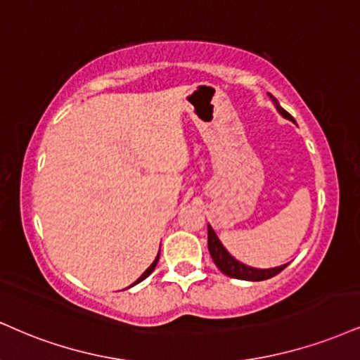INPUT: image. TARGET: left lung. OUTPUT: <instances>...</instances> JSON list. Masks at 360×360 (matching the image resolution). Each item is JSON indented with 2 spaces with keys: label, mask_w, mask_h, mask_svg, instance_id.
Wrapping results in <instances>:
<instances>
[{
  "label": "left lung",
  "mask_w": 360,
  "mask_h": 360,
  "mask_svg": "<svg viewBox=\"0 0 360 360\" xmlns=\"http://www.w3.org/2000/svg\"><path fill=\"white\" fill-rule=\"evenodd\" d=\"M274 102L276 105V110H278L280 114L285 117V119L293 120V117L290 115L285 109H281L280 103L276 102L275 98H274ZM207 250H210V255H211V258H213V262L216 263V266H218L224 275L231 276V278H238V280H248V281L268 280V278H271V276L278 275L280 271L283 270V268H287V265H288L287 263V265L266 268V270L243 265V263L238 262V259H235L231 255L228 253L226 248H224V246L221 245V241L218 240V236H216V233L213 231V228L211 226H207Z\"/></svg>",
  "instance_id": "obj_1"
}]
</instances>
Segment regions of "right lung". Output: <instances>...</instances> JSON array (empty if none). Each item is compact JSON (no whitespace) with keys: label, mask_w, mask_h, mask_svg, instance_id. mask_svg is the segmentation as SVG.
Returning <instances> with one entry per match:
<instances>
[{"label":"right lung","mask_w":360,"mask_h":360,"mask_svg":"<svg viewBox=\"0 0 360 360\" xmlns=\"http://www.w3.org/2000/svg\"><path fill=\"white\" fill-rule=\"evenodd\" d=\"M158 262H159V255H158V258H155V259H154V262H153V265H150L149 268H147V270L144 271V274H142L141 276H139V278H137V281H134V283L131 285V287H134V285H137V283H139V281L146 280V278H147V276H149L150 274H153V271H154V268H155V265H158Z\"/></svg>","instance_id":"obj_1"}]
</instances>
